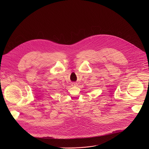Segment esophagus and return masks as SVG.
I'll use <instances>...</instances> for the list:
<instances>
[{
	"mask_svg": "<svg viewBox=\"0 0 149 149\" xmlns=\"http://www.w3.org/2000/svg\"><path fill=\"white\" fill-rule=\"evenodd\" d=\"M71 85H72V86H78V84H77V83H72L71 84Z\"/></svg>",
	"mask_w": 149,
	"mask_h": 149,
	"instance_id": "34e87169",
	"label": "esophagus"
}]
</instances>
